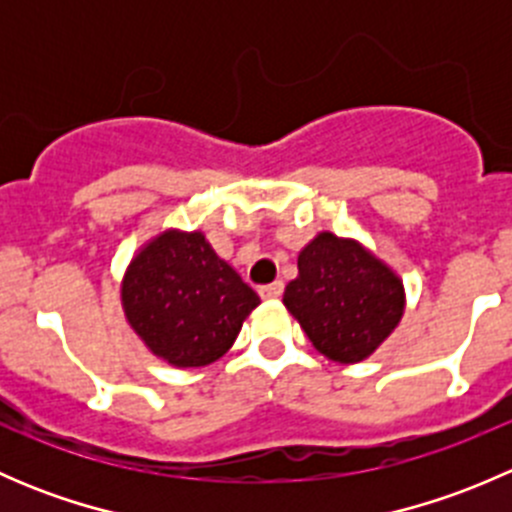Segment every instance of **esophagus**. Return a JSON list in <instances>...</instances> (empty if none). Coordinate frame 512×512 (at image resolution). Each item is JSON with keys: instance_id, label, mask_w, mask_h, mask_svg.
I'll use <instances>...</instances> for the list:
<instances>
[{"instance_id": "34e87169", "label": "esophagus", "mask_w": 512, "mask_h": 512, "mask_svg": "<svg viewBox=\"0 0 512 512\" xmlns=\"http://www.w3.org/2000/svg\"><path fill=\"white\" fill-rule=\"evenodd\" d=\"M282 292H285V285H282L280 280L260 287V297L262 299H277V297H282Z\"/></svg>"}]
</instances>
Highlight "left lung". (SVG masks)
<instances>
[{"label": "left lung", "mask_w": 512, "mask_h": 512, "mask_svg": "<svg viewBox=\"0 0 512 512\" xmlns=\"http://www.w3.org/2000/svg\"><path fill=\"white\" fill-rule=\"evenodd\" d=\"M297 267L282 302L332 361L366 359L404 314L401 280L359 242L322 232L299 252Z\"/></svg>", "instance_id": "obj_1"}]
</instances>
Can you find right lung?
<instances>
[{
  "label": "right lung",
  "instance_id": "obj_1",
  "mask_svg": "<svg viewBox=\"0 0 512 512\" xmlns=\"http://www.w3.org/2000/svg\"><path fill=\"white\" fill-rule=\"evenodd\" d=\"M123 309L153 354L180 369L220 359L260 297L203 232H163L131 262Z\"/></svg>",
  "mask_w": 512,
  "mask_h": 512
}]
</instances>
